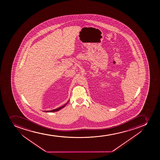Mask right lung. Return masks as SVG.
Segmentation results:
<instances>
[{"label":"right lung","mask_w":160,"mask_h":160,"mask_svg":"<svg viewBox=\"0 0 160 160\" xmlns=\"http://www.w3.org/2000/svg\"><path fill=\"white\" fill-rule=\"evenodd\" d=\"M68 102H69V101H68L66 104H65L64 105H63V106H61L60 108H56V109H53V110H52V111H44V112H57V111H59V110L62 109V108H64L67 104V103H68Z\"/></svg>","instance_id":"right-lung-1"}]
</instances>
